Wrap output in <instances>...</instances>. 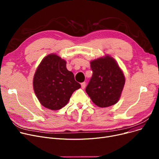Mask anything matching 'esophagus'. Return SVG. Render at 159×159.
I'll return each mask as SVG.
<instances>
[{
	"instance_id": "1",
	"label": "esophagus",
	"mask_w": 159,
	"mask_h": 159,
	"mask_svg": "<svg viewBox=\"0 0 159 159\" xmlns=\"http://www.w3.org/2000/svg\"><path fill=\"white\" fill-rule=\"evenodd\" d=\"M81 88L83 89H84L85 88V87H86V83L85 82H83V83H81Z\"/></svg>"
}]
</instances>
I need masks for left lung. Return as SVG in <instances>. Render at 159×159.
<instances>
[{
    "instance_id": "obj_1",
    "label": "left lung",
    "mask_w": 159,
    "mask_h": 159,
    "mask_svg": "<svg viewBox=\"0 0 159 159\" xmlns=\"http://www.w3.org/2000/svg\"><path fill=\"white\" fill-rule=\"evenodd\" d=\"M92 76L86 92L95 105L105 108L119 101L125 83V78L116 61L105 55L90 61Z\"/></svg>"
}]
</instances>
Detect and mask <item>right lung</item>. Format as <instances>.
Segmentation results:
<instances>
[{
  "label": "right lung",
  "mask_w": 159,
  "mask_h": 159,
  "mask_svg": "<svg viewBox=\"0 0 159 159\" xmlns=\"http://www.w3.org/2000/svg\"><path fill=\"white\" fill-rule=\"evenodd\" d=\"M81 87L74 74L66 67V61L50 54L42 60L33 78V89L42 105L52 110L67 104L72 93Z\"/></svg>",
  "instance_id": "1"
}]
</instances>
